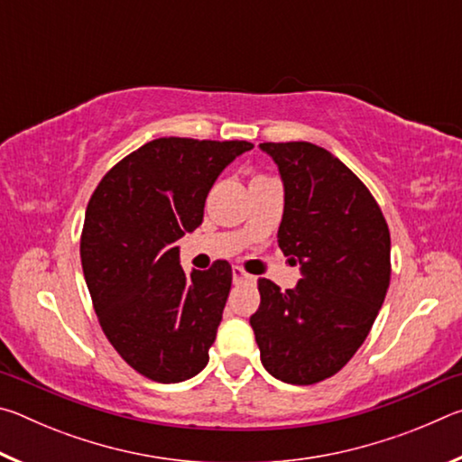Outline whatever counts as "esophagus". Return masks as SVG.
Segmentation results:
<instances>
[{"label":"esophagus","mask_w":462,"mask_h":462,"mask_svg":"<svg viewBox=\"0 0 462 462\" xmlns=\"http://www.w3.org/2000/svg\"><path fill=\"white\" fill-rule=\"evenodd\" d=\"M232 279H234V283H242V281H248V279H253V277H250L245 269L234 267L232 269Z\"/></svg>","instance_id":"34e87169"}]
</instances>
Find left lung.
<instances>
[{
    "instance_id": "left-lung-1",
    "label": "left lung",
    "mask_w": 462,
    "mask_h": 462,
    "mask_svg": "<svg viewBox=\"0 0 462 462\" xmlns=\"http://www.w3.org/2000/svg\"><path fill=\"white\" fill-rule=\"evenodd\" d=\"M283 181L277 240L301 279L285 289L259 279L250 316L261 363L291 385L338 373L361 348L385 301L391 238L381 208L353 171L311 143H263Z\"/></svg>"
}]
</instances>
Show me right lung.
<instances>
[{
	"instance_id": "right-lung-1",
	"label": "right lung",
	"mask_w": 462,
	"mask_h": 462,
	"mask_svg": "<svg viewBox=\"0 0 462 462\" xmlns=\"http://www.w3.org/2000/svg\"><path fill=\"white\" fill-rule=\"evenodd\" d=\"M254 144L156 138L122 159L93 191L81 234L85 283L104 334L156 383L203 371L232 285L228 261L191 271L175 242L203 222L216 179Z\"/></svg>"
}]
</instances>
